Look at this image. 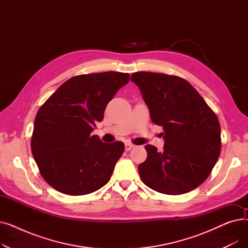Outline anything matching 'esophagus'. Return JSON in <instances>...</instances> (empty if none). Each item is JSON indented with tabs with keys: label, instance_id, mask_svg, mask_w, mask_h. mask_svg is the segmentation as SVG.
Returning a JSON list of instances; mask_svg holds the SVG:
<instances>
[{
	"label": "esophagus",
	"instance_id": "34e87169",
	"mask_svg": "<svg viewBox=\"0 0 248 248\" xmlns=\"http://www.w3.org/2000/svg\"><path fill=\"white\" fill-rule=\"evenodd\" d=\"M124 147H125V151L128 152V151H131L135 146L133 144H131V142H126V144L124 145Z\"/></svg>",
	"mask_w": 248,
	"mask_h": 248
}]
</instances>
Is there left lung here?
Masks as SVG:
<instances>
[{"mask_svg": "<svg viewBox=\"0 0 248 248\" xmlns=\"http://www.w3.org/2000/svg\"><path fill=\"white\" fill-rule=\"evenodd\" d=\"M150 109L164 128L163 152L147 145L139 174L151 189L180 195L200 186L221 151L220 124L214 111L188 81L175 75L140 71L132 74Z\"/></svg>", "mask_w": 248, "mask_h": 248, "instance_id": "obj_1", "label": "left lung"}]
</instances>
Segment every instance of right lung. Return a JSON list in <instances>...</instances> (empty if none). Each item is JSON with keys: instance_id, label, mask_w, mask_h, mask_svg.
Segmentation results:
<instances>
[{"instance_id": "obj_1", "label": "right lung", "mask_w": 248, "mask_h": 248, "mask_svg": "<svg viewBox=\"0 0 248 248\" xmlns=\"http://www.w3.org/2000/svg\"><path fill=\"white\" fill-rule=\"evenodd\" d=\"M129 81V74L108 71L77 75L65 81L39 108L31 150L41 176L55 190L78 196L109 181L122 157V141L93 136L108 103Z\"/></svg>"}]
</instances>
